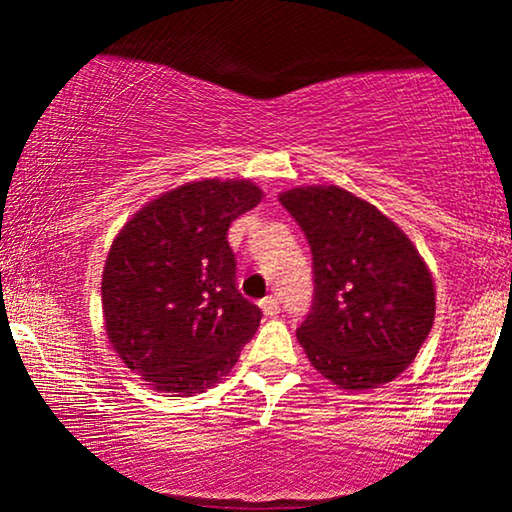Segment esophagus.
<instances>
[{
	"instance_id": "esophagus-1",
	"label": "esophagus",
	"mask_w": 512,
	"mask_h": 512,
	"mask_svg": "<svg viewBox=\"0 0 512 512\" xmlns=\"http://www.w3.org/2000/svg\"><path fill=\"white\" fill-rule=\"evenodd\" d=\"M261 310H263V314H268V317H275V314L279 312V300L275 296H265L261 300Z\"/></svg>"
}]
</instances>
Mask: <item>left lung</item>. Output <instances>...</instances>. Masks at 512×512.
Here are the masks:
<instances>
[{
    "label": "left lung",
    "instance_id": "obj_1",
    "mask_svg": "<svg viewBox=\"0 0 512 512\" xmlns=\"http://www.w3.org/2000/svg\"><path fill=\"white\" fill-rule=\"evenodd\" d=\"M312 249L314 296L296 331L340 389H375L415 359L436 317L431 272L408 235L338 186L279 195Z\"/></svg>",
    "mask_w": 512,
    "mask_h": 512
}]
</instances>
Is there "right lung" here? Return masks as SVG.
I'll list each match as a JSON object with an SVG mask.
<instances>
[{
    "label": "right lung",
    "instance_id": "obj_1",
    "mask_svg": "<svg viewBox=\"0 0 512 512\" xmlns=\"http://www.w3.org/2000/svg\"><path fill=\"white\" fill-rule=\"evenodd\" d=\"M263 193L247 179H202L139 209L111 244L104 326L125 366L156 391L202 394L240 359L261 307L235 284L228 228Z\"/></svg>",
    "mask_w": 512,
    "mask_h": 512
}]
</instances>
